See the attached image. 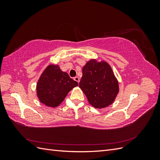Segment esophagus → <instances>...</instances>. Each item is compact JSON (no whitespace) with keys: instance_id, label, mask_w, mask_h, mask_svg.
<instances>
[{"instance_id":"esophagus-1","label":"esophagus","mask_w":160,"mask_h":160,"mask_svg":"<svg viewBox=\"0 0 160 160\" xmlns=\"http://www.w3.org/2000/svg\"><path fill=\"white\" fill-rule=\"evenodd\" d=\"M74 80L75 81H77V83H79V78L78 77H74Z\"/></svg>"}]
</instances>
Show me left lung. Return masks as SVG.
<instances>
[{
    "label": "left lung",
    "mask_w": 160,
    "mask_h": 160,
    "mask_svg": "<svg viewBox=\"0 0 160 160\" xmlns=\"http://www.w3.org/2000/svg\"><path fill=\"white\" fill-rule=\"evenodd\" d=\"M89 103L95 108H104L113 102L118 93V82L113 71L105 61L91 60L83 68L79 84Z\"/></svg>",
    "instance_id": "8db88e82"
}]
</instances>
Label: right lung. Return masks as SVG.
I'll list each match as a JSON object with an SVG mask.
<instances>
[{
  "mask_svg": "<svg viewBox=\"0 0 160 160\" xmlns=\"http://www.w3.org/2000/svg\"><path fill=\"white\" fill-rule=\"evenodd\" d=\"M78 83L62 72L59 66L51 65L42 72L37 83V95L41 102L55 108L64 100L67 93Z\"/></svg>",
  "mask_w": 160,
  "mask_h": 160,
  "instance_id": "right-lung-1",
  "label": "right lung"
}]
</instances>
